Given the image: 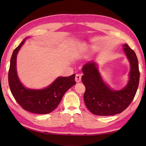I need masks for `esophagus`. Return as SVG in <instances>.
Wrapping results in <instances>:
<instances>
[{"mask_svg": "<svg viewBox=\"0 0 146 146\" xmlns=\"http://www.w3.org/2000/svg\"><path fill=\"white\" fill-rule=\"evenodd\" d=\"M81 80H82V76L79 75V74H77V75H76V76H75L76 82H77V83L80 82H81Z\"/></svg>", "mask_w": 146, "mask_h": 146, "instance_id": "obj_1", "label": "esophagus"}]
</instances>
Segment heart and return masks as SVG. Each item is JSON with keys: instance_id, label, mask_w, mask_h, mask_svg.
<instances>
[{"instance_id": "b5f03b06", "label": "heart", "mask_w": 146, "mask_h": 146, "mask_svg": "<svg viewBox=\"0 0 146 146\" xmlns=\"http://www.w3.org/2000/svg\"><path fill=\"white\" fill-rule=\"evenodd\" d=\"M82 54V52H80V54Z\"/></svg>"}]
</instances>
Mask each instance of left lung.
<instances>
[{"mask_svg":"<svg viewBox=\"0 0 146 146\" xmlns=\"http://www.w3.org/2000/svg\"><path fill=\"white\" fill-rule=\"evenodd\" d=\"M122 46L131 66L128 83L122 89L110 88L102 78L95 62L89 61L82 68V81L86 88L83 96L85 104L97 115H113L122 112L131 104L137 92L140 78L137 56L127 44Z\"/></svg>","mask_w":146,"mask_h":146,"instance_id":"8db88e82","label":"left lung"}]
</instances>
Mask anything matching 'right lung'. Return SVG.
I'll use <instances>...</instances> for the list:
<instances>
[{
	"label": "right lung",
	"instance_id": "add662e5",
	"mask_svg": "<svg viewBox=\"0 0 146 146\" xmlns=\"http://www.w3.org/2000/svg\"><path fill=\"white\" fill-rule=\"evenodd\" d=\"M27 37L12 52L9 70V85L12 95L22 108L30 112L46 114L58 107L66 92L76 84L75 75L59 76L51 84L43 89H31L24 86L17 73V54Z\"/></svg>",
	"mask_w": 146,
	"mask_h": 146
}]
</instances>
